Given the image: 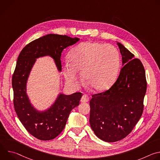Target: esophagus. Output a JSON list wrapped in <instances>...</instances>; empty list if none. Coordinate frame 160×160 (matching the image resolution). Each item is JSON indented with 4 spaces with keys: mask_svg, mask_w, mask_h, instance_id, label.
<instances>
[{
    "mask_svg": "<svg viewBox=\"0 0 160 160\" xmlns=\"http://www.w3.org/2000/svg\"><path fill=\"white\" fill-rule=\"evenodd\" d=\"M89 101V98L87 96V95H86V94H84V95H83L82 96V98H81V100H80V101L82 102H88Z\"/></svg>",
    "mask_w": 160,
    "mask_h": 160,
    "instance_id": "esophagus-1",
    "label": "esophagus"
}]
</instances>
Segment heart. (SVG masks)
<instances>
[{
    "label": "heart",
    "mask_w": 160,
    "mask_h": 160,
    "mask_svg": "<svg viewBox=\"0 0 160 160\" xmlns=\"http://www.w3.org/2000/svg\"><path fill=\"white\" fill-rule=\"evenodd\" d=\"M69 58L64 62L63 74L72 86H78L80 82L79 70L85 83L97 92L107 90L117 77L120 56L112 45L83 42L70 52Z\"/></svg>",
    "instance_id": "heart-1"
}]
</instances>
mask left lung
I'll return each instance as SVG.
<instances>
[{
	"mask_svg": "<svg viewBox=\"0 0 160 160\" xmlns=\"http://www.w3.org/2000/svg\"><path fill=\"white\" fill-rule=\"evenodd\" d=\"M122 56L120 75L105 92L92 96L90 125L100 139L108 142L127 137L141 118L147 88L144 68L140 59L120 43Z\"/></svg>",
	"mask_w": 160,
	"mask_h": 160,
	"instance_id": "left-lung-1",
	"label": "left lung"
}]
</instances>
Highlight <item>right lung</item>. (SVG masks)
Returning <instances> with one entry per match:
<instances>
[{
  "label": "right lung",
  "mask_w": 160,
  "mask_h": 160,
  "mask_svg": "<svg viewBox=\"0 0 160 160\" xmlns=\"http://www.w3.org/2000/svg\"><path fill=\"white\" fill-rule=\"evenodd\" d=\"M79 40L67 35L49 34L27 44L18 58L12 78L14 109L22 125L39 140L53 139L62 131L71 111L79 105L82 94L75 92L68 96L60 94L50 108L40 112L30 103L27 94V83L30 71L36 59L50 56L61 72V56L63 49Z\"/></svg>",
  "instance_id": "add662e5"
}]
</instances>
